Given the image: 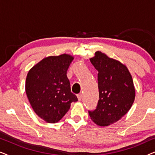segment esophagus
I'll return each mask as SVG.
<instances>
[{"label": "esophagus", "instance_id": "1", "mask_svg": "<svg viewBox=\"0 0 155 155\" xmlns=\"http://www.w3.org/2000/svg\"><path fill=\"white\" fill-rule=\"evenodd\" d=\"M77 96H78V100H79V101H81L82 99V94H78Z\"/></svg>", "mask_w": 155, "mask_h": 155}]
</instances>
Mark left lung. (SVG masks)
Segmentation results:
<instances>
[{
	"label": "left lung",
	"instance_id": "1",
	"mask_svg": "<svg viewBox=\"0 0 155 155\" xmlns=\"http://www.w3.org/2000/svg\"><path fill=\"white\" fill-rule=\"evenodd\" d=\"M90 61L98 71L99 99L96 109L89 111L91 119L99 126H107L127 114L135 100L132 76L126 65L95 52Z\"/></svg>",
	"mask_w": 155,
	"mask_h": 155
}]
</instances>
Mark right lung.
I'll return each mask as SVG.
<instances>
[{
    "instance_id": "add662e5",
    "label": "right lung",
    "mask_w": 155,
    "mask_h": 155,
    "mask_svg": "<svg viewBox=\"0 0 155 155\" xmlns=\"http://www.w3.org/2000/svg\"><path fill=\"white\" fill-rule=\"evenodd\" d=\"M73 57L69 54L48 56L36 64L27 73L25 91L37 115L46 122H58L78 101L71 92L67 71Z\"/></svg>"
}]
</instances>
